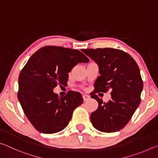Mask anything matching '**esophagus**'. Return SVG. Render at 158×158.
Listing matches in <instances>:
<instances>
[{
  "label": "esophagus",
  "mask_w": 158,
  "mask_h": 158,
  "mask_svg": "<svg viewBox=\"0 0 158 158\" xmlns=\"http://www.w3.org/2000/svg\"><path fill=\"white\" fill-rule=\"evenodd\" d=\"M90 97L89 95H83V99H84V102H86L89 100H90Z\"/></svg>",
  "instance_id": "obj_1"
}]
</instances>
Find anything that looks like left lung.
I'll return each instance as SVG.
<instances>
[{
    "instance_id": "1",
    "label": "left lung",
    "mask_w": 158,
    "mask_h": 158,
    "mask_svg": "<svg viewBox=\"0 0 158 158\" xmlns=\"http://www.w3.org/2000/svg\"><path fill=\"white\" fill-rule=\"evenodd\" d=\"M82 52L100 68V75L90 93L99 105L90 115L93 127L103 132L119 131L130 121L141 102L143 81L137 63L127 53L117 49L98 48ZM109 89L111 100L103 103L96 93Z\"/></svg>"
}]
</instances>
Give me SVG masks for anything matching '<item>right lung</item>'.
Masks as SVG:
<instances>
[{"instance_id": "obj_1", "label": "right lung", "mask_w": 158, "mask_h": 158, "mask_svg": "<svg viewBox=\"0 0 158 158\" xmlns=\"http://www.w3.org/2000/svg\"><path fill=\"white\" fill-rule=\"evenodd\" d=\"M89 61L79 50L57 46L42 47L29 58L19 76L17 97L37 131L52 134L67 127L73 111L83 104L82 95L69 90L58 98L53 89L57 85H67L68 73L77 63Z\"/></svg>"}]
</instances>
